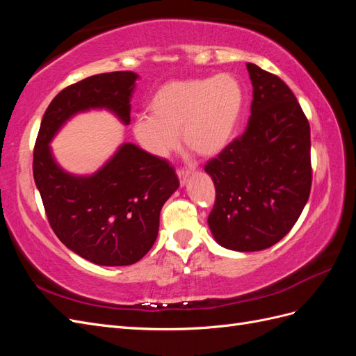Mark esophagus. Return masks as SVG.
<instances>
[{
	"instance_id": "34e87169",
	"label": "esophagus",
	"mask_w": 356,
	"mask_h": 356,
	"mask_svg": "<svg viewBox=\"0 0 356 356\" xmlns=\"http://www.w3.org/2000/svg\"><path fill=\"white\" fill-rule=\"evenodd\" d=\"M177 175L179 178L181 186H184L186 182H187V179H188V177H190V170L188 169H178L177 170Z\"/></svg>"
}]
</instances>
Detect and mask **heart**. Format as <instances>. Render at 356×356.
I'll return each instance as SVG.
<instances>
[{"label": "heart", "instance_id": "heart-1", "mask_svg": "<svg viewBox=\"0 0 356 356\" xmlns=\"http://www.w3.org/2000/svg\"><path fill=\"white\" fill-rule=\"evenodd\" d=\"M245 104L243 89L232 74L177 80L161 86L149 101V114H139L134 136L147 153L166 159L186 145L204 157L227 148L238 131Z\"/></svg>", "mask_w": 356, "mask_h": 356}]
</instances>
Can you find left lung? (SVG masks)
<instances>
[{"label":"left lung","instance_id":"obj_1","mask_svg":"<svg viewBox=\"0 0 356 356\" xmlns=\"http://www.w3.org/2000/svg\"><path fill=\"white\" fill-rule=\"evenodd\" d=\"M252 83L245 134L204 166L217 199L208 217L222 248L254 252L293 229L312 186L310 127L294 93L276 75L246 63Z\"/></svg>","mask_w":356,"mask_h":356}]
</instances>
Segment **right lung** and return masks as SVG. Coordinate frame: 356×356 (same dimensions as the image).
<instances>
[{
  "label": "right lung",
  "mask_w": 356,
  "mask_h": 356,
  "mask_svg": "<svg viewBox=\"0 0 356 356\" xmlns=\"http://www.w3.org/2000/svg\"><path fill=\"white\" fill-rule=\"evenodd\" d=\"M138 79L132 71L105 72L63 89L42 115L35 143L34 179L53 232L98 266H131L152 250L178 177L166 160L132 143H123L93 174H71L50 144L72 117L92 110L108 111L127 126Z\"/></svg>",
  "instance_id": "add662e5"
}]
</instances>
